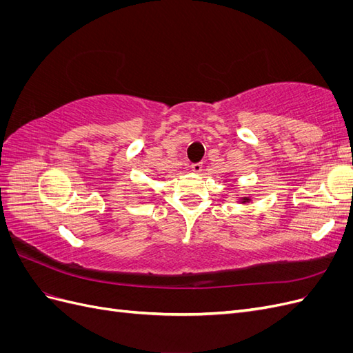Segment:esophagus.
<instances>
[{
	"label": "esophagus",
	"mask_w": 353,
	"mask_h": 353,
	"mask_svg": "<svg viewBox=\"0 0 353 353\" xmlns=\"http://www.w3.org/2000/svg\"><path fill=\"white\" fill-rule=\"evenodd\" d=\"M201 168H203V166H201V163H193V165L190 166V169L193 170L194 174H199V172H201Z\"/></svg>",
	"instance_id": "obj_1"
}]
</instances>
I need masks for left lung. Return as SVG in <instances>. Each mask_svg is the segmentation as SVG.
<instances>
[{"mask_svg":"<svg viewBox=\"0 0 353 353\" xmlns=\"http://www.w3.org/2000/svg\"><path fill=\"white\" fill-rule=\"evenodd\" d=\"M239 201L241 203V205H249V203L252 201V199L250 197H241Z\"/></svg>","mask_w":353,"mask_h":353,"instance_id":"obj_1","label":"left lung"}]
</instances>
